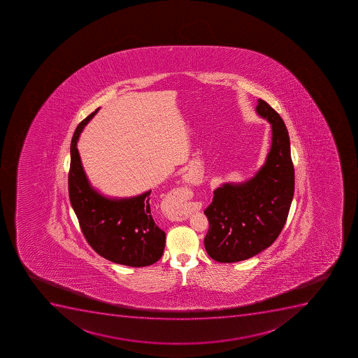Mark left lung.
<instances>
[{
    "instance_id": "8db88e82",
    "label": "left lung",
    "mask_w": 358,
    "mask_h": 358,
    "mask_svg": "<svg viewBox=\"0 0 358 358\" xmlns=\"http://www.w3.org/2000/svg\"><path fill=\"white\" fill-rule=\"evenodd\" d=\"M257 113L271 124V150L250 180L227 182L214 191L204 215L209 230L204 248L223 264L248 260L269 248L281 234L294 191L290 138L280 114L262 99Z\"/></svg>"
}]
</instances>
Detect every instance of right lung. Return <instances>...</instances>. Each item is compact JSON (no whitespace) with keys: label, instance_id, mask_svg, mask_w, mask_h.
Listing matches in <instances>:
<instances>
[{"label":"right lung","instance_id":"right-lung-1","mask_svg":"<svg viewBox=\"0 0 358 358\" xmlns=\"http://www.w3.org/2000/svg\"><path fill=\"white\" fill-rule=\"evenodd\" d=\"M98 110L75 131L68 177L71 207L84 237L101 257L114 264L145 267L157 262L165 248V232L151 216V191L128 199H108L91 187L84 172L77 141Z\"/></svg>","mask_w":358,"mask_h":358}]
</instances>
